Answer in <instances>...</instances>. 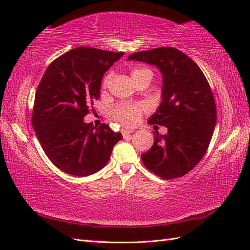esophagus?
<instances>
[{"label": "esophagus", "mask_w": 250, "mask_h": 250, "mask_svg": "<svg viewBox=\"0 0 250 250\" xmlns=\"http://www.w3.org/2000/svg\"><path fill=\"white\" fill-rule=\"evenodd\" d=\"M133 132H134V130H126V129L121 130V133H122V135H124V137H128L131 133H133Z\"/></svg>", "instance_id": "34e87169"}]
</instances>
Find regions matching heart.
Masks as SVG:
<instances>
[{
    "label": "heart",
    "instance_id": "1",
    "mask_svg": "<svg viewBox=\"0 0 250 250\" xmlns=\"http://www.w3.org/2000/svg\"><path fill=\"white\" fill-rule=\"evenodd\" d=\"M131 76L133 81L136 78H140L142 76H148L152 77V72L147 67H135L131 71ZM110 74L106 75L102 82V89L106 90L109 86L110 83ZM143 115V106L140 104H131V103H121L116 106L113 110L114 118L119 121L121 125L126 126L135 125L137 122L140 121L141 117Z\"/></svg>",
    "mask_w": 250,
    "mask_h": 250
}]
</instances>
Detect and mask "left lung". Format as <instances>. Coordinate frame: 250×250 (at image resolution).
<instances>
[{
    "label": "left lung",
    "instance_id": "left-lung-1",
    "mask_svg": "<svg viewBox=\"0 0 250 250\" xmlns=\"http://www.w3.org/2000/svg\"><path fill=\"white\" fill-rule=\"evenodd\" d=\"M129 60L156 65L163 76L162 102L148 122L167 128L155 134L142 161L163 179L182 177L203 158L213 136L217 110L208 82L196 63L173 47L134 52Z\"/></svg>",
    "mask_w": 250,
    "mask_h": 250
}]
</instances>
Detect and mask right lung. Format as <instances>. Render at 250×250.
I'll list each match as a JSON object with an SVG mask.
<instances>
[{
    "label": "right lung",
    "mask_w": 250,
    "mask_h": 250,
    "mask_svg": "<svg viewBox=\"0 0 250 250\" xmlns=\"http://www.w3.org/2000/svg\"><path fill=\"white\" fill-rule=\"evenodd\" d=\"M124 56L92 47H77L52 61L37 87L32 125L46 156L74 176L103 168L122 135L108 125L95 128L83 117L100 99L104 73Z\"/></svg>",
    "instance_id": "obj_1"
}]
</instances>
